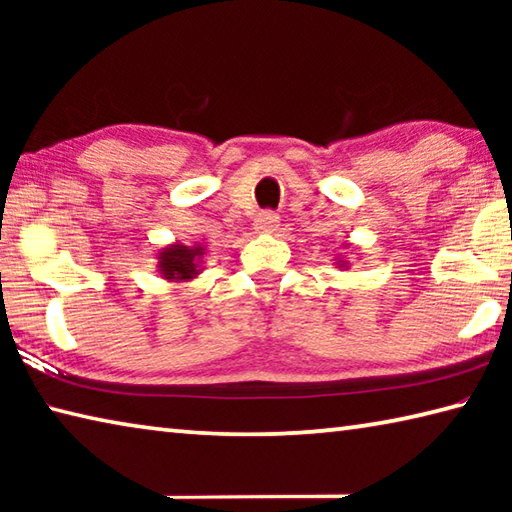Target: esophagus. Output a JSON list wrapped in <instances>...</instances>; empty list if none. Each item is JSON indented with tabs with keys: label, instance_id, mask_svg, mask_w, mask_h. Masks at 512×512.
<instances>
[{
	"label": "esophagus",
	"instance_id": "1",
	"mask_svg": "<svg viewBox=\"0 0 512 512\" xmlns=\"http://www.w3.org/2000/svg\"><path fill=\"white\" fill-rule=\"evenodd\" d=\"M253 225L257 232H268V235H271V232L277 230V225H280V216H277L275 212H259L255 216Z\"/></svg>",
	"mask_w": 512,
	"mask_h": 512
}]
</instances>
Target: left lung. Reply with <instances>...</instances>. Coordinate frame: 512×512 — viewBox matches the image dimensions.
<instances>
[{
	"label": "left lung",
	"instance_id": "1",
	"mask_svg": "<svg viewBox=\"0 0 512 512\" xmlns=\"http://www.w3.org/2000/svg\"><path fill=\"white\" fill-rule=\"evenodd\" d=\"M334 264H336V268H341V271H348V268H350V262H348V259H343V257H336Z\"/></svg>",
	"mask_w": 512,
	"mask_h": 512
}]
</instances>
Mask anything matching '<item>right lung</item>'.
Here are the masks:
<instances>
[{"mask_svg": "<svg viewBox=\"0 0 512 512\" xmlns=\"http://www.w3.org/2000/svg\"><path fill=\"white\" fill-rule=\"evenodd\" d=\"M203 255L205 246L194 241L192 246L180 244V241H173V244L160 248L158 253V273L162 280L185 284L196 280L198 275L203 273Z\"/></svg>", "mask_w": 512, "mask_h": 512, "instance_id": "right-lung-1", "label": "right lung"}]
</instances>
